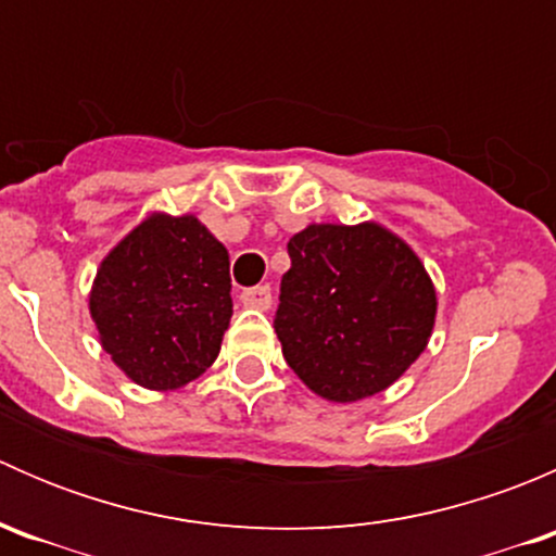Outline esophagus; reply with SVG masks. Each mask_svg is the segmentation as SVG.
Masks as SVG:
<instances>
[{"instance_id": "obj_1", "label": "esophagus", "mask_w": 556, "mask_h": 556, "mask_svg": "<svg viewBox=\"0 0 556 556\" xmlns=\"http://www.w3.org/2000/svg\"><path fill=\"white\" fill-rule=\"evenodd\" d=\"M242 304L250 309L266 312L271 306V288L268 285H257V288H247L242 293Z\"/></svg>"}]
</instances>
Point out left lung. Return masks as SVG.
I'll list each match as a JSON object with an SVG mask.
<instances>
[{
	"label": "left lung",
	"mask_w": 556,
	"mask_h": 556,
	"mask_svg": "<svg viewBox=\"0 0 556 556\" xmlns=\"http://www.w3.org/2000/svg\"><path fill=\"white\" fill-rule=\"evenodd\" d=\"M274 330L299 379L352 403L395 382L428 346L435 290L414 250L377 223L309 226L288 242Z\"/></svg>",
	"instance_id": "obj_1"
}]
</instances>
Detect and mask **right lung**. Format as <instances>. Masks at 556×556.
Returning a JSON list of instances; mask_svg holds the SVG:
<instances>
[{"mask_svg":"<svg viewBox=\"0 0 556 556\" xmlns=\"http://www.w3.org/2000/svg\"><path fill=\"white\" fill-rule=\"evenodd\" d=\"M228 250L193 215H150L102 261L91 317L115 366L177 390L215 363L231 323Z\"/></svg>","mask_w":556,"mask_h":556,"instance_id":"add662e5","label":"right lung"}]
</instances>
